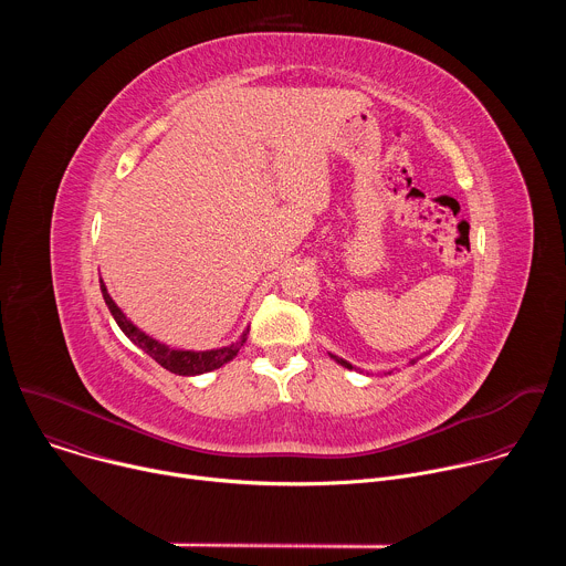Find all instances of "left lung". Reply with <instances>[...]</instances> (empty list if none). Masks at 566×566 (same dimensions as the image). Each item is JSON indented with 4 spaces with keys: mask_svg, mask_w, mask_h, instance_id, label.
Masks as SVG:
<instances>
[{
    "mask_svg": "<svg viewBox=\"0 0 566 566\" xmlns=\"http://www.w3.org/2000/svg\"><path fill=\"white\" fill-rule=\"evenodd\" d=\"M332 358H336V363H340L343 367H347V369H354V367H352L347 360H343V358H338V356H332ZM412 363H417V360H412Z\"/></svg>",
    "mask_w": 566,
    "mask_h": 566,
    "instance_id": "left-lung-1",
    "label": "left lung"
}]
</instances>
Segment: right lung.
I'll list each match as a JSON object with an SVG mask.
<instances>
[{
  "mask_svg": "<svg viewBox=\"0 0 566 566\" xmlns=\"http://www.w3.org/2000/svg\"><path fill=\"white\" fill-rule=\"evenodd\" d=\"M101 291H103V297H105V304L109 306L114 319L118 322V327L123 329V334L136 345L140 347L147 356H151L160 367H166L168 371L172 374H179V376H197V374H206V371H212V369H219L221 365L230 363L241 345L247 343V336H249V329L244 332V336H241V340L228 345V347H221V349H210V352H184V349H172L168 345H160L158 340L149 338L147 334H143L138 327H134L132 322L125 317V313L116 306V302L112 300V295L107 293V286L101 282Z\"/></svg>",
  "mask_w": 566,
  "mask_h": 566,
  "instance_id": "right-lung-1",
  "label": "right lung"
}]
</instances>
